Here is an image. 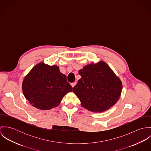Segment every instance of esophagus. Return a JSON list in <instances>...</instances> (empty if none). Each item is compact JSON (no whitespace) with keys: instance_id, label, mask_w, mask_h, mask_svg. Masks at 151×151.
I'll list each match as a JSON object with an SVG mask.
<instances>
[{"instance_id":"esophagus-1","label":"esophagus","mask_w":151,"mask_h":151,"mask_svg":"<svg viewBox=\"0 0 151 151\" xmlns=\"http://www.w3.org/2000/svg\"><path fill=\"white\" fill-rule=\"evenodd\" d=\"M76 83H77L76 82H74V83H71V86L73 88L74 86H75L76 85Z\"/></svg>"}]
</instances>
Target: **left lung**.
Masks as SVG:
<instances>
[{
    "mask_svg": "<svg viewBox=\"0 0 151 151\" xmlns=\"http://www.w3.org/2000/svg\"><path fill=\"white\" fill-rule=\"evenodd\" d=\"M78 73L81 78L73 91L82 106L92 112H102L117 102L122 84L106 63L87 65Z\"/></svg>",
    "mask_w": 151,
    "mask_h": 151,
    "instance_id": "left-lung-1",
    "label": "left lung"
}]
</instances>
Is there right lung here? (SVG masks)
<instances>
[{
	"label": "right lung",
	"instance_id": "add662e5",
	"mask_svg": "<svg viewBox=\"0 0 151 151\" xmlns=\"http://www.w3.org/2000/svg\"><path fill=\"white\" fill-rule=\"evenodd\" d=\"M22 89L29 104L41 110L58 106L65 95L73 91L59 67L44 63L36 65L25 76Z\"/></svg>",
	"mask_w": 151,
	"mask_h": 151
}]
</instances>
